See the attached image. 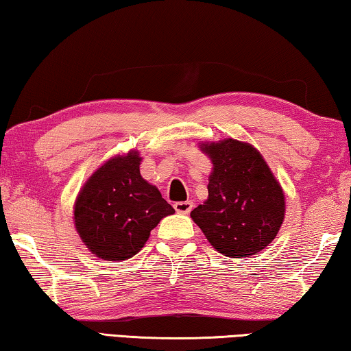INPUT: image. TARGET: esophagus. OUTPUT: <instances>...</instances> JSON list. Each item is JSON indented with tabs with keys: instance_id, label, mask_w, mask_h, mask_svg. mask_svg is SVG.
Wrapping results in <instances>:
<instances>
[{
	"instance_id": "obj_1",
	"label": "esophagus",
	"mask_w": 351,
	"mask_h": 351,
	"mask_svg": "<svg viewBox=\"0 0 351 351\" xmlns=\"http://www.w3.org/2000/svg\"><path fill=\"white\" fill-rule=\"evenodd\" d=\"M173 207L178 213H189L190 210H192L193 204H192V201H178V203L173 204Z\"/></svg>"
}]
</instances>
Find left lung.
I'll use <instances>...</instances> for the list:
<instances>
[{"label":"left lung","instance_id":"left-lung-1","mask_svg":"<svg viewBox=\"0 0 351 351\" xmlns=\"http://www.w3.org/2000/svg\"><path fill=\"white\" fill-rule=\"evenodd\" d=\"M209 156V197L190 212L206 239L230 258L251 257L268 247L280 230L285 192L252 144L232 138L201 142Z\"/></svg>","mask_w":351,"mask_h":351}]
</instances>
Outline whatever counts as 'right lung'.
Listing matches in <instances>:
<instances>
[{
	"mask_svg": "<svg viewBox=\"0 0 351 351\" xmlns=\"http://www.w3.org/2000/svg\"><path fill=\"white\" fill-rule=\"evenodd\" d=\"M138 150L116 154L83 184L74 203V226L88 251L106 261L138 254L152 229L175 209L141 176Z\"/></svg>",
	"mask_w": 351,
	"mask_h": 351,
	"instance_id": "add662e5",
	"label": "right lung"
}]
</instances>
